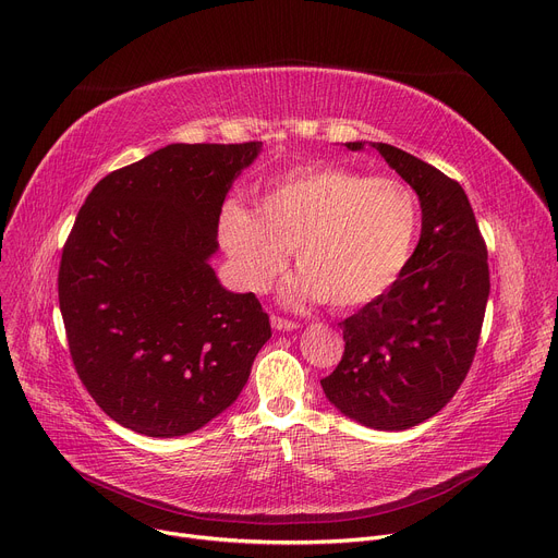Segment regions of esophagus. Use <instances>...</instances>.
Listing matches in <instances>:
<instances>
[{"mask_svg":"<svg viewBox=\"0 0 558 558\" xmlns=\"http://www.w3.org/2000/svg\"><path fill=\"white\" fill-rule=\"evenodd\" d=\"M271 327L278 331H293V329H299V323L280 318V316H271Z\"/></svg>","mask_w":558,"mask_h":558,"instance_id":"obj_1","label":"esophagus"}]
</instances>
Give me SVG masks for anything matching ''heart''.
<instances>
[{
	"mask_svg": "<svg viewBox=\"0 0 558 558\" xmlns=\"http://www.w3.org/2000/svg\"><path fill=\"white\" fill-rule=\"evenodd\" d=\"M420 206L408 183L337 166L284 172L259 193L257 213L229 202L219 215V242L238 282L267 291L293 251L291 299H320L352 310L384 295L413 253Z\"/></svg>",
	"mask_w": 558,
	"mask_h": 558,
	"instance_id": "b5f03b06",
	"label": "heart"
}]
</instances>
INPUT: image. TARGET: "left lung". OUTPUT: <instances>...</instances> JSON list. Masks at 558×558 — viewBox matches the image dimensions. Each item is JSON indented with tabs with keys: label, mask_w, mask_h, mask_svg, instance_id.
Segmentation results:
<instances>
[{
	"label": "left lung",
	"mask_w": 558,
	"mask_h": 558,
	"mask_svg": "<svg viewBox=\"0 0 558 558\" xmlns=\"http://www.w3.org/2000/svg\"><path fill=\"white\" fill-rule=\"evenodd\" d=\"M420 197L422 235L395 284L341 323L345 352L320 381L339 411L377 430H405L462 386L489 301L487 246L462 185L388 143H367ZM359 153L365 141L345 143Z\"/></svg>",
	"instance_id": "8db88e82"
}]
</instances>
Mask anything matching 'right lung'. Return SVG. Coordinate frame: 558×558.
<instances>
[{"label":"right lung","mask_w":558,"mask_h":558,"mask_svg":"<svg viewBox=\"0 0 558 558\" xmlns=\"http://www.w3.org/2000/svg\"><path fill=\"white\" fill-rule=\"evenodd\" d=\"M263 143H170L100 179L62 248L60 312L76 373L121 426L199 430L240 397L269 316L221 287V204Z\"/></svg>","instance_id":"obj_1"}]
</instances>
